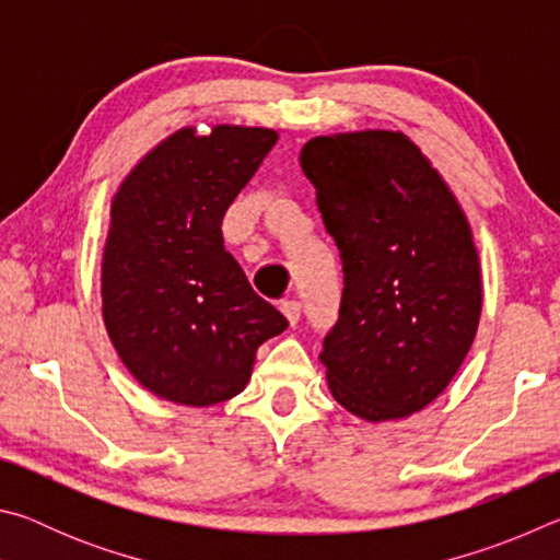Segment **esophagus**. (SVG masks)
<instances>
[{
    "mask_svg": "<svg viewBox=\"0 0 560 560\" xmlns=\"http://www.w3.org/2000/svg\"><path fill=\"white\" fill-rule=\"evenodd\" d=\"M281 311H283V316L289 318V324L291 326H296L299 324V318H301V301H296V299H287L281 303Z\"/></svg>",
    "mask_w": 560,
    "mask_h": 560,
    "instance_id": "esophagus-1",
    "label": "esophagus"
}]
</instances>
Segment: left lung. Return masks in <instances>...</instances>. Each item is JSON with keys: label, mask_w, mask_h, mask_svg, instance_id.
<instances>
[{"label": "left lung", "mask_w": 560, "mask_h": 560, "mask_svg": "<svg viewBox=\"0 0 560 560\" xmlns=\"http://www.w3.org/2000/svg\"><path fill=\"white\" fill-rule=\"evenodd\" d=\"M301 167L343 261L338 320L320 350L330 393L371 422L422 410L459 371L479 326L467 217L402 132L314 138Z\"/></svg>", "instance_id": "obj_1"}]
</instances>
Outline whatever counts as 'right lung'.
<instances>
[{
    "label": "right lung",
    "mask_w": 560,
    "mask_h": 560,
    "mask_svg": "<svg viewBox=\"0 0 560 560\" xmlns=\"http://www.w3.org/2000/svg\"><path fill=\"white\" fill-rule=\"evenodd\" d=\"M277 140L267 128L177 130L113 200L103 320L136 381L165 400L207 407L240 395L257 348L289 326L222 236L224 212Z\"/></svg>",
    "instance_id": "add662e5"
}]
</instances>
